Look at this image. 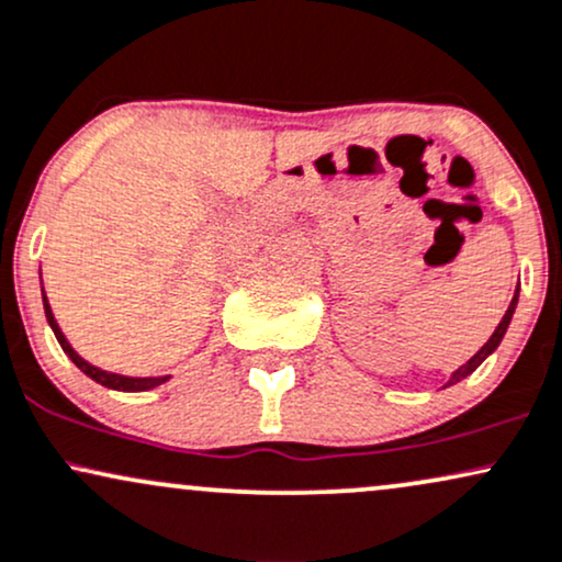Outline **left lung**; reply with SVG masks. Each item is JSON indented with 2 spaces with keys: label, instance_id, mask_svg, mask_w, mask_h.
<instances>
[{
  "label": "left lung",
  "instance_id": "8db88e82",
  "mask_svg": "<svg viewBox=\"0 0 562 562\" xmlns=\"http://www.w3.org/2000/svg\"><path fill=\"white\" fill-rule=\"evenodd\" d=\"M516 305H518V289H516V294H513L510 305H507V313L503 315V321H499V326L494 328V334L490 336V341H486V345L481 347L479 352L473 355V358L465 362V366H460L458 371H454V373L450 375V381H447L445 386H452V384H458V381H463L465 375H471V373L476 371V368L481 366V362H484L486 358H490V355L494 352V349L499 347V341H503V336H505V331H507V326H510V321H513V313H516Z\"/></svg>",
  "mask_w": 562,
  "mask_h": 562
}]
</instances>
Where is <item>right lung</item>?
<instances>
[{
  "label": "right lung",
  "instance_id": "right-lung-1",
  "mask_svg": "<svg viewBox=\"0 0 562 562\" xmlns=\"http://www.w3.org/2000/svg\"><path fill=\"white\" fill-rule=\"evenodd\" d=\"M44 313H46V321H49L52 331H55V336H57L59 347H63V352L68 355V358L76 362V366L81 368L86 375H89V379H94L97 384H102V386H108V389H115V392H147V389L160 386V384H165V381L170 379V375H147V379H134V375L108 373V371H102V368L91 366V362H86L81 355H78L76 349L70 347V341L65 339V334L59 331V326H57V321H55V313H52L49 302H46V294H44Z\"/></svg>",
  "mask_w": 562,
  "mask_h": 562
}]
</instances>
